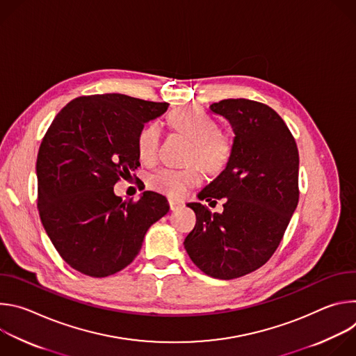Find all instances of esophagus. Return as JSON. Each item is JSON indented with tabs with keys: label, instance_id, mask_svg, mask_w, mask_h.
<instances>
[{
	"label": "esophagus",
	"instance_id": "1",
	"mask_svg": "<svg viewBox=\"0 0 356 356\" xmlns=\"http://www.w3.org/2000/svg\"><path fill=\"white\" fill-rule=\"evenodd\" d=\"M169 206H170V210H172V211H176V210H179V209L183 207V202H179V201H176V200H169Z\"/></svg>",
	"mask_w": 356,
	"mask_h": 356
}]
</instances>
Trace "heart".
I'll return each instance as SVG.
<instances>
[{"label": "heart", "instance_id": "1", "mask_svg": "<svg viewBox=\"0 0 356 356\" xmlns=\"http://www.w3.org/2000/svg\"><path fill=\"white\" fill-rule=\"evenodd\" d=\"M169 124L193 140L191 162H197L210 173L221 172L232 156V139L220 132L218 122L204 110L198 107H180L170 113ZM159 127L156 124L145 125L136 138L138 156L143 162H154L158 155ZM202 181L198 166L186 169L165 168L149 177V186L155 191L173 200H180L186 193Z\"/></svg>", "mask_w": 356, "mask_h": 356}]
</instances>
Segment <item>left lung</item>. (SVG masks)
<instances>
[{
    "instance_id": "1",
    "label": "left lung",
    "mask_w": 356,
    "mask_h": 356,
    "mask_svg": "<svg viewBox=\"0 0 356 356\" xmlns=\"http://www.w3.org/2000/svg\"><path fill=\"white\" fill-rule=\"evenodd\" d=\"M210 110L229 121L234 149L198 198L216 204L214 198H225L224 211L187 204L197 221L184 248L201 272L231 280L264 266L277 249L298 202V150L284 121L266 104L228 98Z\"/></svg>"
}]
</instances>
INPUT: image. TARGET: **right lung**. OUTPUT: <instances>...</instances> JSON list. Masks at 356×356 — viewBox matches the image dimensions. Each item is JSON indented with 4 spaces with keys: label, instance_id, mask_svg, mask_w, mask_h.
Segmentation results:
<instances>
[{
    "label": "right lung",
    "instance_id": "add662e5",
    "mask_svg": "<svg viewBox=\"0 0 356 356\" xmlns=\"http://www.w3.org/2000/svg\"><path fill=\"white\" fill-rule=\"evenodd\" d=\"M168 107L115 92L77 97L44 134L36 161L40 221L80 273L107 277L127 268L149 227L168 214L162 194L143 191L136 201L114 194L115 183L140 166L139 131Z\"/></svg>",
    "mask_w": 356,
    "mask_h": 356
}]
</instances>
